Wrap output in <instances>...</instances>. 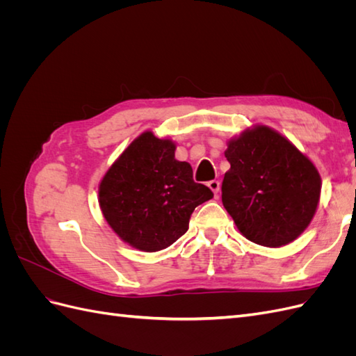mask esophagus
<instances>
[{
  "mask_svg": "<svg viewBox=\"0 0 356 356\" xmlns=\"http://www.w3.org/2000/svg\"><path fill=\"white\" fill-rule=\"evenodd\" d=\"M208 187L215 193V195H218L220 191V181L218 179H212L208 182Z\"/></svg>",
  "mask_w": 356,
  "mask_h": 356,
  "instance_id": "1",
  "label": "esophagus"
}]
</instances>
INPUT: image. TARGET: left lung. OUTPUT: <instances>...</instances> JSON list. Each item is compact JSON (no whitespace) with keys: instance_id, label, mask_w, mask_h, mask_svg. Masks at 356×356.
<instances>
[{"instance_id":"obj_1","label":"left lung","mask_w":356,"mask_h":356,"mask_svg":"<svg viewBox=\"0 0 356 356\" xmlns=\"http://www.w3.org/2000/svg\"><path fill=\"white\" fill-rule=\"evenodd\" d=\"M221 197L238 229L254 243L293 242L312 221L321 195L314 163L282 135L257 126L225 149Z\"/></svg>"}]
</instances>
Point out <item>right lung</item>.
Returning <instances> with one entry per match:
<instances>
[{"mask_svg": "<svg viewBox=\"0 0 356 356\" xmlns=\"http://www.w3.org/2000/svg\"><path fill=\"white\" fill-rule=\"evenodd\" d=\"M212 197L207 186L193 179L187 161L175 159V144L152 132L124 149L99 186V204L111 229L147 252L178 241L195 208Z\"/></svg>", "mask_w": 356, "mask_h": 356, "instance_id": "1", "label": "right lung"}]
</instances>
